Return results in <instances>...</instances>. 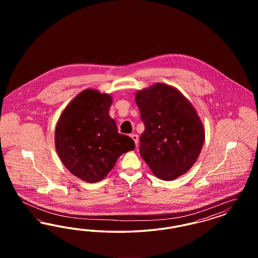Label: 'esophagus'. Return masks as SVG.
I'll list each match as a JSON object with an SVG mask.
<instances>
[{
	"label": "esophagus",
	"instance_id": "obj_1",
	"mask_svg": "<svg viewBox=\"0 0 258 258\" xmlns=\"http://www.w3.org/2000/svg\"><path fill=\"white\" fill-rule=\"evenodd\" d=\"M131 137L134 139V141L135 142V144L137 145V143H138V135H131Z\"/></svg>",
	"mask_w": 258,
	"mask_h": 258
}]
</instances>
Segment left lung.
<instances>
[{"label": "left lung", "mask_w": 258, "mask_h": 258, "mask_svg": "<svg viewBox=\"0 0 258 258\" xmlns=\"http://www.w3.org/2000/svg\"><path fill=\"white\" fill-rule=\"evenodd\" d=\"M145 130L140 156L160 180L172 181L197 162L205 128L191 102L175 87L155 83L135 93Z\"/></svg>", "instance_id": "1"}]
</instances>
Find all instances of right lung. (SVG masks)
<instances>
[{
	"label": "right lung",
	"instance_id": "1",
	"mask_svg": "<svg viewBox=\"0 0 258 258\" xmlns=\"http://www.w3.org/2000/svg\"><path fill=\"white\" fill-rule=\"evenodd\" d=\"M113 98L95 89L79 93L62 110L55 128V148L64 167L87 183H97L117 160L135 150V141L118 133L109 115Z\"/></svg>",
	"mask_w": 258,
	"mask_h": 258
}]
</instances>
